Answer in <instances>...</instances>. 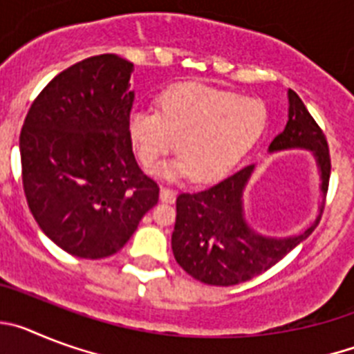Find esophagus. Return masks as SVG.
Instances as JSON below:
<instances>
[{
  "label": "esophagus",
  "mask_w": 354,
  "mask_h": 354,
  "mask_svg": "<svg viewBox=\"0 0 354 354\" xmlns=\"http://www.w3.org/2000/svg\"><path fill=\"white\" fill-rule=\"evenodd\" d=\"M175 196H177V193H175V189H171V187L161 186V189H159V198H161L162 202H167V204H174Z\"/></svg>",
  "instance_id": "obj_1"
}]
</instances>
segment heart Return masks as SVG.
Returning a JSON list of instances; mask_svg holds the SVG:
<instances>
[{"label":"heart","mask_w":354,"mask_h":354,"mask_svg":"<svg viewBox=\"0 0 354 354\" xmlns=\"http://www.w3.org/2000/svg\"><path fill=\"white\" fill-rule=\"evenodd\" d=\"M159 111L136 108L127 133L145 168L170 154L180 158L162 168L168 177L192 174L195 183L220 179L257 142L266 109L255 99L204 84H175L159 95Z\"/></svg>","instance_id":"heart-1"}]
</instances>
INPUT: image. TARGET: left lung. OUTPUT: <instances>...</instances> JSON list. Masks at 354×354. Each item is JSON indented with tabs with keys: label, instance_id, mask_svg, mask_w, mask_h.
Here are the masks:
<instances>
[{
	"label": "left lung",
	"instance_id": "1",
	"mask_svg": "<svg viewBox=\"0 0 354 354\" xmlns=\"http://www.w3.org/2000/svg\"><path fill=\"white\" fill-rule=\"evenodd\" d=\"M289 104L286 129L271 142L270 150L292 147L312 150L326 193L331 171L326 134L292 90H289ZM252 170L253 165L204 192L177 196V218L171 234L175 261L187 274L207 286H236L262 274L310 236L321 220H315L299 236L287 239H270L252 232L243 218L241 202Z\"/></svg>",
	"mask_w": 354,
	"mask_h": 354
}]
</instances>
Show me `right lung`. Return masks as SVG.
<instances>
[{"label":"right lung","mask_w":354,"mask_h":354,"mask_svg":"<svg viewBox=\"0 0 354 354\" xmlns=\"http://www.w3.org/2000/svg\"><path fill=\"white\" fill-rule=\"evenodd\" d=\"M131 71V62L111 53L71 65L35 97L21 129L28 207L74 257L117 253L159 200L127 133Z\"/></svg>","instance_id":"1"}]
</instances>
